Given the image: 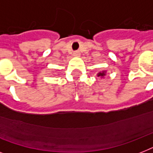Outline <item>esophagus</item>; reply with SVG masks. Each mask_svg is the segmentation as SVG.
Segmentation results:
<instances>
[{
  "mask_svg": "<svg viewBox=\"0 0 153 153\" xmlns=\"http://www.w3.org/2000/svg\"><path fill=\"white\" fill-rule=\"evenodd\" d=\"M73 55H74V56H77V57H78V56H79V55H80V52H79V51H74V52H73Z\"/></svg>",
  "mask_w": 153,
  "mask_h": 153,
  "instance_id": "1",
  "label": "esophagus"
}]
</instances>
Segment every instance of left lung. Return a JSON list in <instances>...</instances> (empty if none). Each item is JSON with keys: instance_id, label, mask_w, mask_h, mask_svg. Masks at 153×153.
Instances as JSON below:
<instances>
[{"instance_id": "8db88e82", "label": "left lung", "mask_w": 153, "mask_h": 153, "mask_svg": "<svg viewBox=\"0 0 153 153\" xmlns=\"http://www.w3.org/2000/svg\"><path fill=\"white\" fill-rule=\"evenodd\" d=\"M105 75V72H100V73H98V77H103Z\"/></svg>"}]
</instances>
